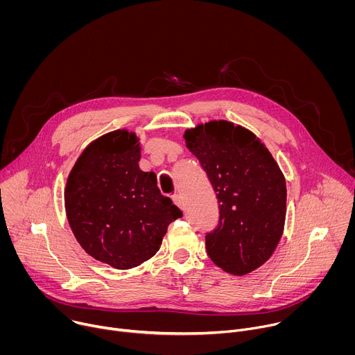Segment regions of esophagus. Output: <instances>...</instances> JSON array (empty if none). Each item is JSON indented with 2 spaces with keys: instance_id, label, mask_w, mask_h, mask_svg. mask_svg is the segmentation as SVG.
<instances>
[{
  "instance_id": "1",
  "label": "esophagus",
  "mask_w": 355,
  "mask_h": 355,
  "mask_svg": "<svg viewBox=\"0 0 355 355\" xmlns=\"http://www.w3.org/2000/svg\"><path fill=\"white\" fill-rule=\"evenodd\" d=\"M171 198H173V202H174V204H175L178 208L184 209V204H182V198H181V195H178V193H174Z\"/></svg>"
}]
</instances>
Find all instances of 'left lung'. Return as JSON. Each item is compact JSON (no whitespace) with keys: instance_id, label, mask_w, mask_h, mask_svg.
<instances>
[{"instance_id":"obj_1","label":"left lung","mask_w":355,"mask_h":355,"mask_svg":"<svg viewBox=\"0 0 355 355\" xmlns=\"http://www.w3.org/2000/svg\"><path fill=\"white\" fill-rule=\"evenodd\" d=\"M184 139L219 204V225L205 236L208 256L233 275L254 271L272 256L284 233L282 171L254 133L227 121L198 125Z\"/></svg>"}]
</instances>
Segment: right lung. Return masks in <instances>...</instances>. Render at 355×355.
<instances>
[{
	"label": "right lung",
	"mask_w": 355,
	"mask_h": 355,
	"mask_svg": "<svg viewBox=\"0 0 355 355\" xmlns=\"http://www.w3.org/2000/svg\"><path fill=\"white\" fill-rule=\"evenodd\" d=\"M133 132L114 130L89 143L67 178L64 205L80 245L116 270L140 266L159 251L182 212L162 195L155 173L139 168Z\"/></svg>",
	"instance_id": "obj_1"
}]
</instances>
